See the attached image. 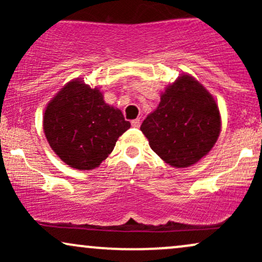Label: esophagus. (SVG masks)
I'll use <instances>...</instances> for the list:
<instances>
[{"label": "esophagus", "instance_id": "obj_1", "mask_svg": "<svg viewBox=\"0 0 262 262\" xmlns=\"http://www.w3.org/2000/svg\"><path fill=\"white\" fill-rule=\"evenodd\" d=\"M140 125V119L139 118H137V119H134V121H132V127H134V128H138Z\"/></svg>", "mask_w": 262, "mask_h": 262}]
</instances>
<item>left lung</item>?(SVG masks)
Here are the masks:
<instances>
[{
	"label": "left lung",
	"mask_w": 262,
	"mask_h": 262,
	"mask_svg": "<svg viewBox=\"0 0 262 262\" xmlns=\"http://www.w3.org/2000/svg\"><path fill=\"white\" fill-rule=\"evenodd\" d=\"M160 100L140 127L150 148L177 169L196 164L212 150L221 133L217 102L187 74L167 86Z\"/></svg>",
	"instance_id": "8db88e82"
}]
</instances>
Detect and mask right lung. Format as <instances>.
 <instances>
[{"label": "right lung", "mask_w": 262, "mask_h": 262, "mask_svg": "<svg viewBox=\"0 0 262 262\" xmlns=\"http://www.w3.org/2000/svg\"><path fill=\"white\" fill-rule=\"evenodd\" d=\"M129 128L121 111L107 104L97 87L91 89L80 79L66 83L54 96L43 117L50 148L77 170L100 166Z\"/></svg>", "instance_id": "right-lung-1"}]
</instances>
